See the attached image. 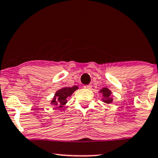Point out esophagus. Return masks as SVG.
<instances>
[{
    "mask_svg": "<svg viewBox=\"0 0 158 158\" xmlns=\"http://www.w3.org/2000/svg\"><path fill=\"white\" fill-rule=\"evenodd\" d=\"M84 87L85 89H91V87H92V85H85Z\"/></svg>",
    "mask_w": 158,
    "mask_h": 158,
    "instance_id": "obj_1",
    "label": "esophagus"
}]
</instances>
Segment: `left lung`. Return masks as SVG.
Wrapping results in <instances>:
<instances>
[{
  "label": "left lung",
  "instance_id": "1",
  "mask_svg": "<svg viewBox=\"0 0 158 158\" xmlns=\"http://www.w3.org/2000/svg\"><path fill=\"white\" fill-rule=\"evenodd\" d=\"M100 93H102V96H103V98H102V101L104 102H105L106 104H111L113 102V98L111 97V94L112 92L110 91L109 89L107 88V87H104L102 90L99 91Z\"/></svg>",
  "mask_w": 158,
  "mask_h": 158
}]
</instances>
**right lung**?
Segmentation results:
<instances>
[{"mask_svg": "<svg viewBox=\"0 0 158 158\" xmlns=\"http://www.w3.org/2000/svg\"><path fill=\"white\" fill-rule=\"evenodd\" d=\"M79 88L78 86H73L71 87H63L57 90L55 94L54 98L51 101V104L57 108H62L67 103V98L71 96L73 92H75Z\"/></svg>", "mask_w": 158, "mask_h": 158, "instance_id": "1", "label": "right lung"}]
</instances>
